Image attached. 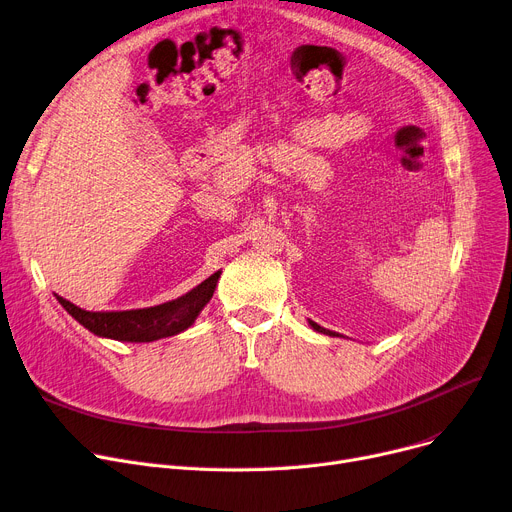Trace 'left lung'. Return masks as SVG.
I'll return each mask as SVG.
<instances>
[{
    "instance_id": "obj_1",
    "label": "left lung",
    "mask_w": 512,
    "mask_h": 512,
    "mask_svg": "<svg viewBox=\"0 0 512 512\" xmlns=\"http://www.w3.org/2000/svg\"><path fill=\"white\" fill-rule=\"evenodd\" d=\"M308 322H310V326L316 330V333H322V335H330V337H335L333 330H326V328H322L320 324H316V322H312V320H308Z\"/></svg>"
}]
</instances>
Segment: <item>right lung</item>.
Here are the masks:
<instances>
[{
	"label": "right lung",
	"instance_id": "1",
	"mask_svg": "<svg viewBox=\"0 0 512 512\" xmlns=\"http://www.w3.org/2000/svg\"><path fill=\"white\" fill-rule=\"evenodd\" d=\"M221 270L210 275L198 287L188 291L186 295L171 299V302L140 308V310H124V312H88L74 306L68 299L57 295V302L66 308V312L78 320L84 328L97 337L126 341V343H150L165 337H173L184 333L186 328L194 324L202 308L210 302L215 293Z\"/></svg>",
	"mask_w": 512,
	"mask_h": 512
}]
</instances>
